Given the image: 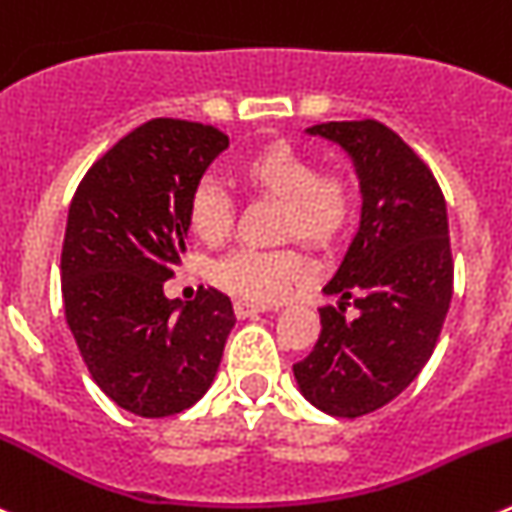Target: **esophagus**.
<instances>
[{"label":"esophagus","mask_w":512,"mask_h":512,"mask_svg":"<svg viewBox=\"0 0 512 512\" xmlns=\"http://www.w3.org/2000/svg\"><path fill=\"white\" fill-rule=\"evenodd\" d=\"M265 311H270V308L257 306V303H250V301L234 303V313H237V319H252V316H257V313H265Z\"/></svg>","instance_id":"esophagus-1"}]
</instances>
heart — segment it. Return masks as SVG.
Instances as JSON below:
<instances>
[{
    "mask_svg": "<svg viewBox=\"0 0 512 512\" xmlns=\"http://www.w3.org/2000/svg\"><path fill=\"white\" fill-rule=\"evenodd\" d=\"M239 186L280 201V239H301L313 250H331L354 219V193L342 176L319 173L306 153L288 142H265L234 163ZM234 224L229 193L211 178L196 183L188 199V227L206 245H222ZM308 262L296 250H237L214 267V280L239 298L273 303L306 280Z\"/></svg>",
    "mask_w": 512,
    "mask_h": 512,
    "instance_id": "obj_1",
    "label": "heart"
}]
</instances>
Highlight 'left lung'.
I'll return each instance as SVG.
<instances>
[{
  "label": "left lung",
  "mask_w": 512,
  "mask_h": 512,
  "mask_svg": "<svg viewBox=\"0 0 512 512\" xmlns=\"http://www.w3.org/2000/svg\"><path fill=\"white\" fill-rule=\"evenodd\" d=\"M306 132L352 158L362 219L324 285L339 308H319V342L293 375L319 411L357 418L398 398L439 342L454 288L446 201L428 165L375 119ZM349 302L358 308L354 317L343 313Z\"/></svg>",
  "instance_id": "1"
}]
</instances>
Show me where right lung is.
<instances>
[{
    "mask_svg": "<svg viewBox=\"0 0 512 512\" xmlns=\"http://www.w3.org/2000/svg\"><path fill=\"white\" fill-rule=\"evenodd\" d=\"M229 137L211 124L150 119L78 183L61 252L66 321L94 382L119 408L165 418L214 382L234 308L224 293L170 301L186 255L188 199Z\"/></svg>",
    "mask_w": 512,
    "mask_h": 512,
    "instance_id": "add662e5",
    "label": "right lung"
}]
</instances>
